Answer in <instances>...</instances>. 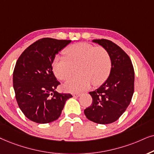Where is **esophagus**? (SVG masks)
<instances>
[{
	"label": "esophagus",
	"mask_w": 154,
	"mask_h": 154,
	"mask_svg": "<svg viewBox=\"0 0 154 154\" xmlns=\"http://www.w3.org/2000/svg\"><path fill=\"white\" fill-rule=\"evenodd\" d=\"M81 96V94H73V96L75 98L79 97V96Z\"/></svg>",
	"instance_id": "obj_1"
}]
</instances>
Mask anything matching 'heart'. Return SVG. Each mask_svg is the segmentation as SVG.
Segmentation results:
<instances>
[{
  "label": "heart",
  "instance_id": "b5f03b06",
  "mask_svg": "<svg viewBox=\"0 0 154 154\" xmlns=\"http://www.w3.org/2000/svg\"><path fill=\"white\" fill-rule=\"evenodd\" d=\"M65 56H56L53 63V70L59 79L64 80L77 67V75L64 84L67 91L77 93L91 87L103 84L109 76L112 67L109 53L103 47H96L86 42L69 46L65 51Z\"/></svg>",
  "mask_w": 154,
  "mask_h": 154
}]
</instances>
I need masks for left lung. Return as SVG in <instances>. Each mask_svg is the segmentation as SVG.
I'll use <instances>...</instances> for the list:
<instances>
[{
  "mask_svg": "<svg viewBox=\"0 0 154 154\" xmlns=\"http://www.w3.org/2000/svg\"><path fill=\"white\" fill-rule=\"evenodd\" d=\"M109 53L110 75L98 89L90 91L92 104L85 110L91 121L106 125L116 122L130 105L134 93V71L130 57L118 45L107 39H94Z\"/></svg>",
  "mask_w": 154,
  "mask_h": 154,
  "instance_id": "8db88e82",
  "label": "left lung"
}]
</instances>
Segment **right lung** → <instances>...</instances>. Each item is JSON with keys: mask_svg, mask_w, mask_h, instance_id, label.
Returning a JSON list of instances; mask_svg holds the SVG:
<instances>
[{"mask_svg": "<svg viewBox=\"0 0 154 154\" xmlns=\"http://www.w3.org/2000/svg\"><path fill=\"white\" fill-rule=\"evenodd\" d=\"M71 42L43 38L23 51L13 72V87L20 110L36 123H49L60 117L70 94L56 91L60 85L53 72L56 54Z\"/></svg>", "mask_w": 154, "mask_h": 154, "instance_id": "obj_1", "label": "right lung"}]
</instances>
